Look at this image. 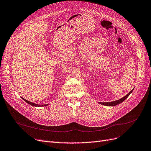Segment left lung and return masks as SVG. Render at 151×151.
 I'll return each instance as SVG.
<instances>
[{
	"label": "left lung",
	"mask_w": 151,
	"mask_h": 151,
	"mask_svg": "<svg viewBox=\"0 0 151 151\" xmlns=\"http://www.w3.org/2000/svg\"><path fill=\"white\" fill-rule=\"evenodd\" d=\"M134 90V88L132 89V90L128 93L127 94L126 96H124V97H122V98L119 99H118V100H116V101H112V102H104V103H101V102H99V104H102V105H104V106H116L118 105L120 103H121L122 102H123L124 100L129 96L130 95V94L132 92V91Z\"/></svg>",
	"instance_id": "1"
}]
</instances>
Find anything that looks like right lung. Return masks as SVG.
Instances as JSON below:
<instances>
[{
  "instance_id": "1",
  "label": "right lung",
  "mask_w": 151,
  "mask_h": 151,
  "mask_svg": "<svg viewBox=\"0 0 151 151\" xmlns=\"http://www.w3.org/2000/svg\"><path fill=\"white\" fill-rule=\"evenodd\" d=\"M22 98L27 103H28L31 106H35V107H43V106H47L48 105V104H36V103H32L30 101H27V99H24V98Z\"/></svg>"
}]
</instances>
